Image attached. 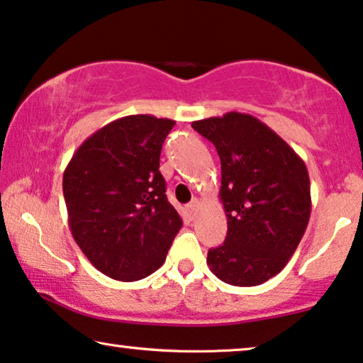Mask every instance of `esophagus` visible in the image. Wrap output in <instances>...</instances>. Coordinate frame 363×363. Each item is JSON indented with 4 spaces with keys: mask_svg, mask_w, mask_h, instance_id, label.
Returning a JSON list of instances; mask_svg holds the SVG:
<instances>
[{
    "mask_svg": "<svg viewBox=\"0 0 363 363\" xmlns=\"http://www.w3.org/2000/svg\"><path fill=\"white\" fill-rule=\"evenodd\" d=\"M197 207H199V201H197V199H192V201L189 202V204H187V211H189L191 216L196 214Z\"/></svg>",
    "mask_w": 363,
    "mask_h": 363,
    "instance_id": "34e87169",
    "label": "esophagus"
}]
</instances>
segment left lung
Instances as JSON below:
<instances>
[{"label":"left lung","mask_w":363,"mask_h":363,"mask_svg":"<svg viewBox=\"0 0 363 363\" xmlns=\"http://www.w3.org/2000/svg\"><path fill=\"white\" fill-rule=\"evenodd\" d=\"M220 157L227 238L207 252L211 272L238 287L264 284L286 267L311 219L306 162L257 118L227 113L194 121Z\"/></svg>","instance_id":"obj_1"}]
</instances>
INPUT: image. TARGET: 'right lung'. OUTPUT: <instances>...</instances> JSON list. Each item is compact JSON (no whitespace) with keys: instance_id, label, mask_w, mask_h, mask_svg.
Here are the masks:
<instances>
[{"instance_id":"1","label":"right lung","mask_w":363,"mask_h":363,"mask_svg":"<svg viewBox=\"0 0 363 363\" xmlns=\"http://www.w3.org/2000/svg\"><path fill=\"white\" fill-rule=\"evenodd\" d=\"M174 124L149 114L116 119L77 147L62 174L72 238L111 279L134 282L156 272L182 227L159 171Z\"/></svg>"}]
</instances>
